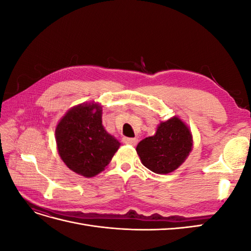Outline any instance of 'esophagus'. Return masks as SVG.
Returning <instances> with one entry per match:
<instances>
[{"mask_svg": "<svg viewBox=\"0 0 251 251\" xmlns=\"http://www.w3.org/2000/svg\"><path fill=\"white\" fill-rule=\"evenodd\" d=\"M123 141L125 144H128V146H136L137 144V139L136 138H128V137H124Z\"/></svg>", "mask_w": 251, "mask_h": 251, "instance_id": "obj_1", "label": "esophagus"}]
</instances>
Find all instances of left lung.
Instances as JSON below:
<instances>
[{
  "label": "left lung",
  "instance_id": "obj_1",
  "mask_svg": "<svg viewBox=\"0 0 251 251\" xmlns=\"http://www.w3.org/2000/svg\"><path fill=\"white\" fill-rule=\"evenodd\" d=\"M193 135L178 116L159 124L154 136L142 139L136 148L141 163L156 174H170L183 163L193 150Z\"/></svg>",
  "mask_w": 251,
  "mask_h": 251
}]
</instances>
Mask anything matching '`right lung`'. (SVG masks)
<instances>
[{
    "instance_id": "right-lung-1",
    "label": "right lung",
    "mask_w": 251,
    "mask_h": 251,
    "mask_svg": "<svg viewBox=\"0 0 251 251\" xmlns=\"http://www.w3.org/2000/svg\"><path fill=\"white\" fill-rule=\"evenodd\" d=\"M102 107L83 102L68 110L55 127L59 157L74 173L86 178L104 171L120 142L102 126Z\"/></svg>"
}]
</instances>
